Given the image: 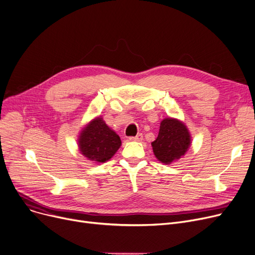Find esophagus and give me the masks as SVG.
<instances>
[{
    "label": "esophagus",
    "instance_id": "1",
    "mask_svg": "<svg viewBox=\"0 0 255 255\" xmlns=\"http://www.w3.org/2000/svg\"><path fill=\"white\" fill-rule=\"evenodd\" d=\"M142 138H143V136H142L141 133H138V134H137L136 136H132V137H130L129 139H130V140H135V141H141Z\"/></svg>",
    "mask_w": 255,
    "mask_h": 255
}]
</instances>
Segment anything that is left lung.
Returning <instances> with one entry per match:
<instances>
[{
  "mask_svg": "<svg viewBox=\"0 0 255 255\" xmlns=\"http://www.w3.org/2000/svg\"><path fill=\"white\" fill-rule=\"evenodd\" d=\"M190 145L188 128L181 121L172 118L162 120L158 136L152 142L154 155L164 164H170L183 157Z\"/></svg>",
  "mask_w": 255,
  "mask_h": 255,
  "instance_id": "obj_1",
  "label": "left lung"
}]
</instances>
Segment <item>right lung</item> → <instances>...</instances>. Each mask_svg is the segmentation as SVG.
Returning <instances> with one entry per match:
<instances>
[{"mask_svg":"<svg viewBox=\"0 0 255 255\" xmlns=\"http://www.w3.org/2000/svg\"><path fill=\"white\" fill-rule=\"evenodd\" d=\"M77 141L80 153L95 163L110 160L122 144L120 136L100 117L92 120L82 130Z\"/></svg>","mask_w":255,"mask_h":255,"instance_id":"add662e5","label":"right lung"}]
</instances>
